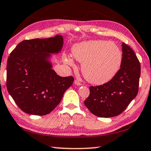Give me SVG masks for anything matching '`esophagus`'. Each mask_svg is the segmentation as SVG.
I'll return each instance as SVG.
<instances>
[{
	"instance_id": "obj_1",
	"label": "esophagus",
	"mask_w": 151,
	"mask_h": 151,
	"mask_svg": "<svg viewBox=\"0 0 151 151\" xmlns=\"http://www.w3.org/2000/svg\"><path fill=\"white\" fill-rule=\"evenodd\" d=\"M74 83H75L76 85H78V86H81V85H82V83H80V82H79V81H77V80H75V81H74Z\"/></svg>"
}]
</instances>
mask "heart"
Wrapping results in <instances>:
<instances>
[{"label": "heart", "instance_id": "b5f03b06", "mask_svg": "<svg viewBox=\"0 0 151 151\" xmlns=\"http://www.w3.org/2000/svg\"><path fill=\"white\" fill-rule=\"evenodd\" d=\"M73 57L82 63L81 70L89 83L103 85L116 75L121 66L122 55L115 43L106 40H89L73 46ZM64 62L75 65L72 57L65 56Z\"/></svg>", "mask_w": 151, "mask_h": 151}]
</instances>
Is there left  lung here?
Returning a JSON list of instances; mask_svg holds the SVG:
<instances>
[{"instance_id": "1", "label": "left lung", "mask_w": 151, "mask_h": 151, "mask_svg": "<svg viewBox=\"0 0 151 151\" xmlns=\"http://www.w3.org/2000/svg\"><path fill=\"white\" fill-rule=\"evenodd\" d=\"M122 60L116 75L103 85L90 86V94L84 102L95 116L109 118L126 109L139 91L140 65L132 48L122 44Z\"/></svg>"}]
</instances>
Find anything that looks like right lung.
I'll return each instance as SVG.
<instances>
[{"label":"right lung","mask_w":151,"mask_h":151,"mask_svg":"<svg viewBox=\"0 0 151 151\" xmlns=\"http://www.w3.org/2000/svg\"><path fill=\"white\" fill-rule=\"evenodd\" d=\"M63 38L35 39L20 42L12 51L6 65V87L18 106L27 114L42 116L53 111L73 76L62 77L52 69L51 55L60 52Z\"/></svg>","instance_id":"right-lung-1"}]
</instances>
